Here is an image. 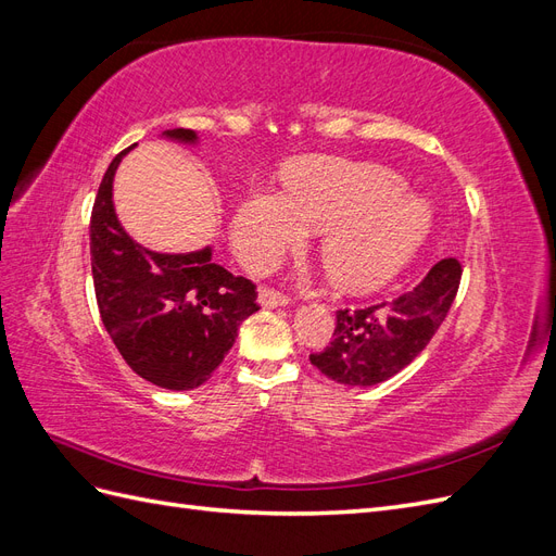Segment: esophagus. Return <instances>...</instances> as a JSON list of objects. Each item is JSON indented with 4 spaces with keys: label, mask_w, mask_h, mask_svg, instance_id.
<instances>
[{
    "label": "esophagus",
    "mask_w": 556,
    "mask_h": 556,
    "mask_svg": "<svg viewBox=\"0 0 556 556\" xmlns=\"http://www.w3.org/2000/svg\"><path fill=\"white\" fill-rule=\"evenodd\" d=\"M257 299H260V304L264 308H278V306H288L290 304V296H285L282 292L271 290V288H262Z\"/></svg>",
    "instance_id": "34e87169"
}]
</instances>
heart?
<instances>
[{"instance_id": "obj_1", "label": "heart", "mask_w": 556, "mask_h": 556, "mask_svg": "<svg viewBox=\"0 0 556 556\" xmlns=\"http://www.w3.org/2000/svg\"><path fill=\"white\" fill-rule=\"evenodd\" d=\"M433 223L422 197L380 166L345 160L301 164L288 194L250 192L233 211L231 233L252 266H271L325 231L319 260L348 292H366L394 278L427 241Z\"/></svg>"}]
</instances>
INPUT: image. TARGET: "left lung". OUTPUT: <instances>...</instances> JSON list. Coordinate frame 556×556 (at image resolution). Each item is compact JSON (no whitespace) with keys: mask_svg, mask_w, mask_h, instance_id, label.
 I'll return each instance as SVG.
<instances>
[{"mask_svg":"<svg viewBox=\"0 0 556 556\" xmlns=\"http://www.w3.org/2000/svg\"><path fill=\"white\" fill-rule=\"evenodd\" d=\"M459 280L462 264L447 257L406 294L368 308L339 311L331 343L311 355V364L350 387H371L396 376L443 325Z\"/></svg>","mask_w":556,"mask_h":556,"instance_id":"1","label":"left lung"}]
</instances>
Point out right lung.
Instances as JSON below:
<instances>
[{
	"instance_id": "1",
	"label": "right lung",
	"mask_w": 556,
	"mask_h": 556,
	"mask_svg": "<svg viewBox=\"0 0 556 556\" xmlns=\"http://www.w3.org/2000/svg\"><path fill=\"white\" fill-rule=\"evenodd\" d=\"M164 137L197 141L192 129H169ZM127 150L109 164L92 206L99 315L134 374L164 390H194L223 364L243 319L260 311L257 288L215 264L211 248L166 255L129 237L113 208V176Z\"/></svg>"
}]
</instances>
